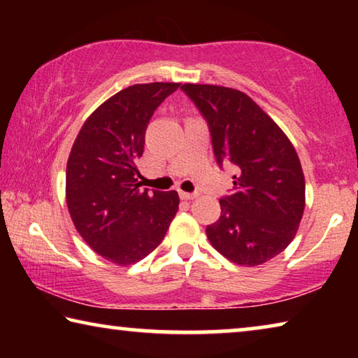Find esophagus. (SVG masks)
<instances>
[{
	"mask_svg": "<svg viewBox=\"0 0 358 358\" xmlns=\"http://www.w3.org/2000/svg\"><path fill=\"white\" fill-rule=\"evenodd\" d=\"M199 196L197 192H185V191H180V197L183 199V201H194Z\"/></svg>",
	"mask_w": 358,
	"mask_h": 358,
	"instance_id": "1",
	"label": "esophagus"
}]
</instances>
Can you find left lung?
I'll return each mask as SVG.
<instances>
[{
  "mask_svg": "<svg viewBox=\"0 0 358 358\" xmlns=\"http://www.w3.org/2000/svg\"><path fill=\"white\" fill-rule=\"evenodd\" d=\"M207 120L217 164L237 166L232 196L207 226L211 246L230 262L256 266L294 240L305 210V175L287 136L250 96L220 85L185 83Z\"/></svg>",
  "mask_w": 358,
  "mask_h": 358,
  "instance_id": "obj_1",
  "label": "left lung"
}]
</instances>
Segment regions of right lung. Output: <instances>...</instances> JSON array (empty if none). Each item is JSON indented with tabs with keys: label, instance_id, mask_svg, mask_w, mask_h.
<instances>
[{
	"label": "right lung",
	"instance_id": "1",
	"mask_svg": "<svg viewBox=\"0 0 358 358\" xmlns=\"http://www.w3.org/2000/svg\"><path fill=\"white\" fill-rule=\"evenodd\" d=\"M180 83H137L121 90L85 121L66 167V203L72 222L96 252L120 266L155 251L178 211L177 191L148 192L137 159L145 131Z\"/></svg>",
	"mask_w": 358,
	"mask_h": 358
}]
</instances>
